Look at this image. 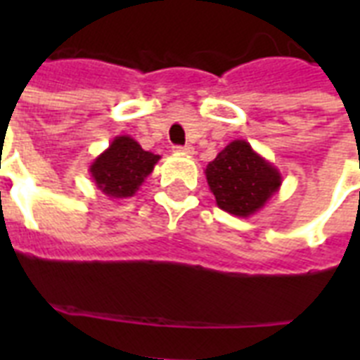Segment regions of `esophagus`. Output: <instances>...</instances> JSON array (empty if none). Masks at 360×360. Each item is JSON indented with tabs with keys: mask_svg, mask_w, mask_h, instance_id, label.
<instances>
[{
	"mask_svg": "<svg viewBox=\"0 0 360 360\" xmlns=\"http://www.w3.org/2000/svg\"><path fill=\"white\" fill-rule=\"evenodd\" d=\"M174 151L177 153V155H186V157H188V155H192V153H194V149H192L191 146H175Z\"/></svg>",
	"mask_w": 360,
	"mask_h": 360,
	"instance_id": "obj_1",
	"label": "esophagus"
}]
</instances>
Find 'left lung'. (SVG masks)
<instances>
[{
	"mask_svg": "<svg viewBox=\"0 0 360 360\" xmlns=\"http://www.w3.org/2000/svg\"><path fill=\"white\" fill-rule=\"evenodd\" d=\"M209 191L217 205L233 217H252L280 191L278 168L252 149L245 140H233L205 168Z\"/></svg>",
	"mask_w": 360,
	"mask_h": 360,
	"instance_id": "left-lung-1",
	"label": "left lung"
}]
</instances>
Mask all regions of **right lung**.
<instances>
[{
	"mask_svg": "<svg viewBox=\"0 0 360 360\" xmlns=\"http://www.w3.org/2000/svg\"><path fill=\"white\" fill-rule=\"evenodd\" d=\"M160 155L143 151L129 134L115 136L89 166V174L98 191L110 200H123L140 191L146 177L153 172Z\"/></svg>",
	"mask_w": 360,
	"mask_h": 360,
	"instance_id": "right-lung-1",
	"label": "right lung"
}]
</instances>
